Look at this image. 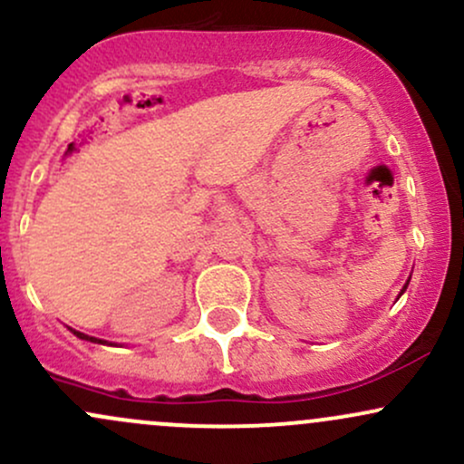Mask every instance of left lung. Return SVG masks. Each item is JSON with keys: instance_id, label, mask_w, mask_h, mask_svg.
<instances>
[{"instance_id": "1", "label": "left lung", "mask_w": 464, "mask_h": 464, "mask_svg": "<svg viewBox=\"0 0 464 464\" xmlns=\"http://www.w3.org/2000/svg\"><path fill=\"white\" fill-rule=\"evenodd\" d=\"M406 287H408V284H406V285H403V290H406ZM403 290H401V292H403Z\"/></svg>"}]
</instances>
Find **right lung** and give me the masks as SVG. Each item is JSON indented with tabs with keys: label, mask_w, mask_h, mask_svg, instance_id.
Returning <instances> with one entry per match:
<instances>
[{
	"label": "right lung",
	"mask_w": 464,
	"mask_h": 464,
	"mask_svg": "<svg viewBox=\"0 0 464 464\" xmlns=\"http://www.w3.org/2000/svg\"><path fill=\"white\" fill-rule=\"evenodd\" d=\"M73 334H76L78 338H82V340H92V343H100V344L104 343V340H100V338H92V335H87V334H80V332H73Z\"/></svg>",
	"instance_id": "obj_1"
}]
</instances>
